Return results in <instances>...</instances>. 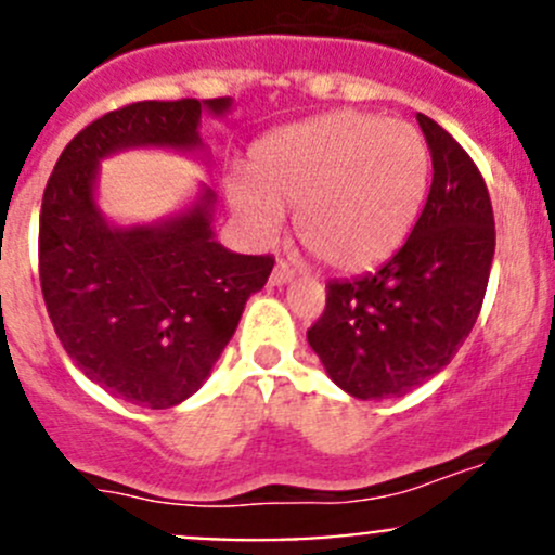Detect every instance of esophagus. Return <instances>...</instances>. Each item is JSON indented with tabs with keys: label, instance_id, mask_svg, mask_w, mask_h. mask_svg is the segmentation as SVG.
Segmentation results:
<instances>
[{
	"label": "esophagus",
	"instance_id": "34e87169",
	"mask_svg": "<svg viewBox=\"0 0 555 555\" xmlns=\"http://www.w3.org/2000/svg\"><path fill=\"white\" fill-rule=\"evenodd\" d=\"M293 276H295L293 266H289V262H284V260H279L276 268L271 271V284H273V287H282V284L293 282Z\"/></svg>",
	"mask_w": 555,
	"mask_h": 555
}]
</instances>
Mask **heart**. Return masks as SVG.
Returning <instances> with one entry per match:
<instances>
[{"label":"heart","mask_w":555,"mask_h":555,"mask_svg":"<svg viewBox=\"0 0 555 555\" xmlns=\"http://www.w3.org/2000/svg\"><path fill=\"white\" fill-rule=\"evenodd\" d=\"M429 173L427 139L411 122L338 109L262 137L228 201L257 238L276 236L282 209H295L311 255L338 271H365L413 231Z\"/></svg>","instance_id":"b5f03b06"}]
</instances>
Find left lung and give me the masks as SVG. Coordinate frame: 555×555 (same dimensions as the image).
I'll return each instance as SVG.
<instances>
[{"label":"left lung","mask_w":555,"mask_h":555,"mask_svg":"<svg viewBox=\"0 0 555 555\" xmlns=\"http://www.w3.org/2000/svg\"><path fill=\"white\" fill-rule=\"evenodd\" d=\"M433 188L408 242L376 273L327 284L309 346L357 400L402 397L438 376L467 340L494 260V211L478 166L418 115Z\"/></svg>","instance_id":"8db88e82"}]
</instances>
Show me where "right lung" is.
I'll use <instances>...</instances> for the list:
<instances>
[{
	"mask_svg": "<svg viewBox=\"0 0 555 555\" xmlns=\"http://www.w3.org/2000/svg\"><path fill=\"white\" fill-rule=\"evenodd\" d=\"M231 99L133 102L82 128L50 173L39 211V284L66 354L120 400L171 408L201 389L262 289L271 255L215 242V193L158 225L115 228L99 211V160L128 147H201V109Z\"/></svg>",
	"mask_w": 555,
	"mask_h": 555,
	"instance_id": "obj_1",
	"label": "right lung"
}]
</instances>
